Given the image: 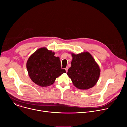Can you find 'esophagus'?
<instances>
[{
    "instance_id": "1",
    "label": "esophagus",
    "mask_w": 127,
    "mask_h": 127,
    "mask_svg": "<svg viewBox=\"0 0 127 127\" xmlns=\"http://www.w3.org/2000/svg\"><path fill=\"white\" fill-rule=\"evenodd\" d=\"M65 70H66V72H67V71H68V67H67L66 68H65Z\"/></svg>"
}]
</instances>
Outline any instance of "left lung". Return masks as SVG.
<instances>
[{
	"label": "left lung",
	"mask_w": 127,
	"mask_h": 127,
	"mask_svg": "<svg viewBox=\"0 0 127 127\" xmlns=\"http://www.w3.org/2000/svg\"><path fill=\"white\" fill-rule=\"evenodd\" d=\"M71 66L67 74L74 85L80 89H88L94 86L100 75V69L88 52L75 55L71 54Z\"/></svg>",
	"instance_id": "left-lung-1"
}]
</instances>
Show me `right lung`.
Instances as JSON below:
<instances>
[{
  "mask_svg": "<svg viewBox=\"0 0 127 127\" xmlns=\"http://www.w3.org/2000/svg\"><path fill=\"white\" fill-rule=\"evenodd\" d=\"M55 53L46 48L39 49L30 57L27 68L32 80L42 87L51 85L57 77L65 73L62 69L58 57L54 56Z\"/></svg>",
  "mask_w": 127,
  "mask_h": 127,
  "instance_id": "right-lung-1",
  "label": "right lung"
}]
</instances>
